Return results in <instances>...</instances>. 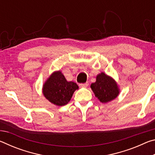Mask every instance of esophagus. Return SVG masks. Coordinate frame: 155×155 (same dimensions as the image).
Instances as JSON below:
<instances>
[{"label": "esophagus", "instance_id": "1", "mask_svg": "<svg viewBox=\"0 0 155 155\" xmlns=\"http://www.w3.org/2000/svg\"><path fill=\"white\" fill-rule=\"evenodd\" d=\"M89 85L88 83H81L79 84V86L81 87H87Z\"/></svg>", "mask_w": 155, "mask_h": 155}]
</instances>
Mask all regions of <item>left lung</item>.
<instances>
[{"mask_svg": "<svg viewBox=\"0 0 155 155\" xmlns=\"http://www.w3.org/2000/svg\"><path fill=\"white\" fill-rule=\"evenodd\" d=\"M91 88L95 96L103 103L115 99L119 94L115 81L103 72L97 76L96 81L91 84Z\"/></svg>", "mask_w": 155, "mask_h": 155, "instance_id": "8db88e82", "label": "left lung"}]
</instances>
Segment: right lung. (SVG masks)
Here are the masks:
<instances>
[{
    "label": "right lung",
    "instance_id": "1",
    "mask_svg": "<svg viewBox=\"0 0 155 155\" xmlns=\"http://www.w3.org/2000/svg\"><path fill=\"white\" fill-rule=\"evenodd\" d=\"M77 84L66 81L61 72H56L50 77L44 85L43 94L44 96L54 104L64 106L68 103L76 90Z\"/></svg>",
    "mask_w": 155,
    "mask_h": 155
}]
</instances>
